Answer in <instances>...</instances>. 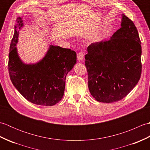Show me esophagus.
Segmentation results:
<instances>
[{
	"label": "esophagus",
	"mask_w": 150,
	"mask_h": 150,
	"mask_svg": "<svg viewBox=\"0 0 150 150\" xmlns=\"http://www.w3.org/2000/svg\"><path fill=\"white\" fill-rule=\"evenodd\" d=\"M77 58L79 60V61H81L84 59V54L82 52H79L77 53Z\"/></svg>",
	"instance_id": "34e87169"
}]
</instances>
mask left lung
Masks as SVG:
<instances>
[{"label":"left lung","instance_id":"left-lung-1","mask_svg":"<svg viewBox=\"0 0 150 150\" xmlns=\"http://www.w3.org/2000/svg\"><path fill=\"white\" fill-rule=\"evenodd\" d=\"M120 26L110 39L89 46L85 55L89 90L101 103L122 99L141 78L142 49L138 31L123 14Z\"/></svg>","mask_w":150,"mask_h":150}]
</instances>
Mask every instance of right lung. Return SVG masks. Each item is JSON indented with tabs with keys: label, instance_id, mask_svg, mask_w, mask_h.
Here are the masks:
<instances>
[{
	"label": "right lung",
	"instance_id": "add662e5",
	"mask_svg": "<svg viewBox=\"0 0 150 150\" xmlns=\"http://www.w3.org/2000/svg\"><path fill=\"white\" fill-rule=\"evenodd\" d=\"M22 17L16 21L9 47L8 70L15 88L28 101L41 106H53L62 99L66 77L77 62V54L70 49L50 45L39 62L24 63L17 48L19 31L24 26Z\"/></svg>",
	"mask_w": 150,
	"mask_h": 150
}]
</instances>
